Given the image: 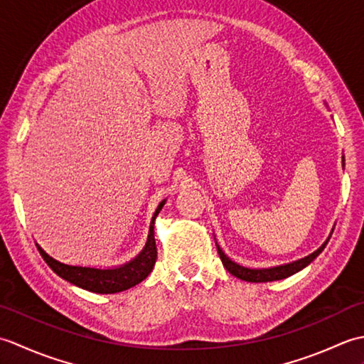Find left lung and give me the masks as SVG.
I'll return each instance as SVG.
<instances>
[{"label": "left lung", "instance_id": "obj_1", "mask_svg": "<svg viewBox=\"0 0 364 364\" xmlns=\"http://www.w3.org/2000/svg\"><path fill=\"white\" fill-rule=\"evenodd\" d=\"M327 245V242L323 244L322 247H319L318 250L314 253L308 255V257L301 258L299 261H294L291 264H284V266H278V267H272V269H247L236 264V262L231 261L225 253L220 250V247L218 245V252L219 257L222 259V264L225 266V269L231 275H235L237 278H241L244 282H252V283H262V282H275V280H282V278L289 277L292 274L299 272V270L304 269L305 266L310 264V262L318 257V255L323 250V247Z\"/></svg>", "mask_w": 364, "mask_h": 364}]
</instances>
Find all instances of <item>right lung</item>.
<instances>
[{
  "mask_svg": "<svg viewBox=\"0 0 364 364\" xmlns=\"http://www.w3.org/2000/svg\"><path fill=\"white\" fill-rule=\"evenodd\" d=\"M162 205H164V202L158 206V210L151 219L150 233H149V239H146L145 249L141 252V255H137L133 261H129L128 264L122 267L94 269V267L68 266V264H64V262L53 259L50 255H46L38 245L37 249L41 252L46 264L53 269L54 274H58L60 278H64V280L70 282L75 286H80L82 289L97 292V294H114V292L129 289L137 283L145 280L153 270L154 262H156L158 250H156V242H154L153 225Z\"/></svg>",
  "mask_w": 364,
  "mask_h": 364,
  "instance_id": "add662e5",
  "label": "right lung"
}]
</instances>
